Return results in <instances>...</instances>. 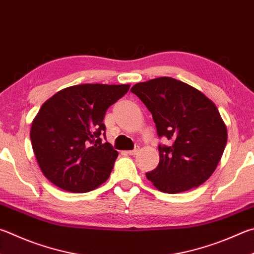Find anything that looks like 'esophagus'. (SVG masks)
Wrapping results in <instances>:
<instances>
[{"mask_svg": "<svg viewBox=\"0 0 254 254\" xmlns=\"http://www.w3.org/2000/svg\"><path fill=\"white\" fill-rule=\"evenodd\" d=\"M139 150H140V146H139V145H136L133 150H131V151H127V154H130V155H135V154L137 153V152H139Z\"/></svg>", "mask_w": 254, "mask_h": 254, "instance_id": "34e87169", "label": "esophagus"}]
</instances>
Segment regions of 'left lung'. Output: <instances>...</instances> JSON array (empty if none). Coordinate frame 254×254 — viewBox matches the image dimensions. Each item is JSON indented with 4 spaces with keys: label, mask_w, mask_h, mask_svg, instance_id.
<instances>
[{
    "label": "left lung",
    "mask_w": 254,
    "mask_h": 254,
    "mask_svg": "<svg viewBox=\"0 0 254 254\" xmlns=\"http://www.w3.org/2000/svg\"><path fill=\"white\" fill-rule=\"evenodd\" d=\"M151 112L159 137L160 162L146 178L158 190L175 194L200 187L223 154L227 127L215 104L194 87L162 76L131 89Z\"/></svg>",
    "instance_id": "obj_1"
}]
</instances>
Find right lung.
I'll use <instances>...</instances> for the list:
<instances>
[{"instance_id":"add662e5","label":"right lung","mask_w":254,"mask_h":254,"mask_svg":"<svg viewBox=\"0 0 254 254\" xmlns=\"http://www.w3.org/2000/svg\"><path fill=\"white\" fill-rule=\"evenodd\" d=\"M128 89V84L74 85L41 107L30 137L41 171L54 186L84 193L109 179L119 153L102 139L103 120Z\"/></svg>"}]
</instances>
